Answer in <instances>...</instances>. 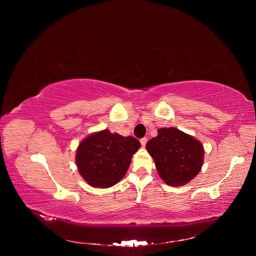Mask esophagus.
<instances>
[{"mask_svg":"<svg viewBox=\"0 0 256 256\" xmlns=\"http://www.w3.org/2000/svg\"><path fill=\"white\" fill-rule=\"evenodd\" d=\"M140 142H141L142 146H145V145H146V142H147V138H142L141 140H140Z\"/></svg>","mask_w":256,"mask_h":256,"instance_id":"1","label":"esophagus"}]
</instances>
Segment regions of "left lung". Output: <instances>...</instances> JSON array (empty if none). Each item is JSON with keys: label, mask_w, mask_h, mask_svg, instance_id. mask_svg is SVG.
I'll list each match as a JSON object with an SVG mask.
<instances>
[{"label": "left lung", "mask_w": 256, "mask_h": 256, "mask_svg": "<svg viewBox=\"0 0 256 256\" xmlns=\"http://www.w3.org/2000/svg\"><path fill=\"white\" fill-rule=\"evenodd\" d=\"M156 168L166 184L184 186L196 177L203 166L204 148L196 138L176 128H161L146 143Z\"/></svg>", "instance_id": "left-lung-1"}]
</instances>
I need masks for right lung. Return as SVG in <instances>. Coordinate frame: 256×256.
I'll list each match as a JSON object with an SVG mask.
<instances>
[{
    "label": "right lung",
    "instance_id": "right-lung-1",
    "mask_svg": "<svg viewBox=\"0 0 256 256\" xmlns=\"http://www.w3.org/2000/svg\"><path fill=\"white\" fill-rule=\"evenodd\" d=\"M141 143L109 130L88 136L76 150V162L82 177L92 187L109 188L125 176L132 154Z\"/></svg>",
    "mask_w": 256,
    "mask_h": 256
}]
</instances>
